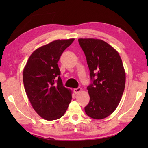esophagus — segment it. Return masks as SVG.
<instances>
[{
  "label": "esophagus",
  "mask_w": 148,
  "mask_h": 148,
  "mask_svg": "<svg viewBox=\"0 0 148 148\" xmlns=\"http://www.w3.org/2000/svg\"><path fill=\"white\" fill-rule=\"evenodd\" d=\"M82 91V89L81 87H77V88H76L74 89V92L75 94H77V93H79V92Z\"/></svg>",
  "instance_id": "esophagus-1"
}]
</instances>
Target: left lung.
Listing matches in <instances>:
<instances>
[{"label":"left lung","instance_id":"1","mask_svg":"<svg viewBox=\"0 0 148 148\" xmlns=\"http://www.w3.org/2000/svg\"><path fill=\"white\" fill-rule=\"evenodd\" d=\"M86 57L92 83L87 87L90 97L85 112L90 117L104 119L114 112L125 86L122 60L113 47L102 40L79 38Z\"/></svg>","mask_w":148,"mask_h":148}]
</instances>
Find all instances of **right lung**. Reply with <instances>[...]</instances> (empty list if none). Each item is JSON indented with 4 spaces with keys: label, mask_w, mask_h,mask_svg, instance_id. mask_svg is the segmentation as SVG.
Returning <instances> with one entry per match:
<instances>
[{
    "label": "right lung",
    "mask_w": 148,
    "mask_h": 148,
    "mask_svg": "<svg viewBox=\"0 0 148 148\" xmlns=\"http://www.w3.org/2000/svg\"><path fill=\"white\" fill-rule=\"evenodd\" d=\"M74 39L57 40L36 49L27 61L23 74L26 94L40 116L49 121L63 116L72 92L63 86L57 64Z\"/></svg>",
    "instance_id": "right-lung-1"
}]
</instances>
